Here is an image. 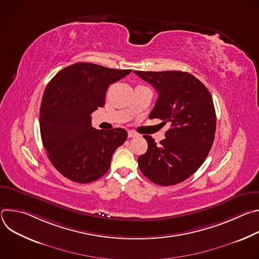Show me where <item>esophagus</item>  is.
<instances>
[{
    "label": "esophagus",
    "mask_w": 259,
    "mask_h": 259,
    "mask_svg": "<svg viewBox=\"0 0 259 259\" xmlns=\"http://www.w3.org/2000/svg\"><path fill=\"white\" fill-rule=\"evenodd\" d=\"M135 136H137V133L136 132H134V131H128V137H135Z\"/></svg>",
    "instance_id": "obj_1"
}]
</instances>
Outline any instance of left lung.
I'll return each instance as SVG.
<instances>
[{"label":"left lung","instance_id":"1","mask_svg":"<svg viewBox=\"0 0 259 259\" xmlns=\"http://www.w3.org/2000/svg\"><path fill=\"white\" fill-rule=\"evenodd\" d=\"M134 73L159 94L150 118L171 125L160 144L152 136H143L149 147L138 157L139 169L159 186H174L193 175L211 150L216 130L212 96L201 81L186 71Z\"/></svg>","mask_w":259,"mask_h":259}]
</instances>
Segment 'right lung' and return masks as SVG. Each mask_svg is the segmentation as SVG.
<instances>
[{
	"mask_svg": "<svg viewBox=\"0 0 259 259\" xmlns=\"http://www.w3.org/2000/svg\"><path fill=\"white\" fill-rule=\"evenodd\" d=\"M131 71L78 62L48 83L40 108L41 137L49 160L64 177L89 183L108 171L128 134L122 128H93L91 114L104 105L108 86Z\"/></svg>",
	"mask_w": 259,
	"mask_h": 259,
	"instance_id": "obj_1",
	"label": "right lung"
}]
</instances>
